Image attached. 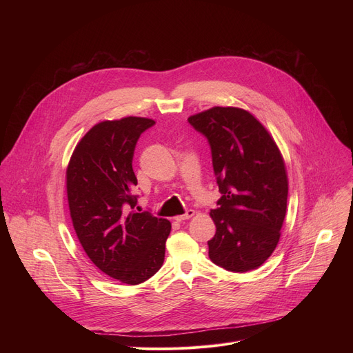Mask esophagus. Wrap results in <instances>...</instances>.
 <instances>
[{"instance_id":"obj_1","label":"esophagus","mask_w":353,"mask_h":353,"mask_svg":"<svg viewBox=\"0 0 353 353\" xmlns=\"http://www.w3.org/2000/svg\"><path fill=\"white\" fill-rule=\"evenodd\" d=\"M194 215H195V211H194V210H187L183 215H179V216H176L174 219H176L177 222H183V221H185V219L192 218Z\"/></svg>"}]
</instances>
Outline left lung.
<instances>
[{"label":"left lung","mask_w":353,"mask_h":353,"mask_svg":"<svg viewBox=\"0 0 353 353\" xmlns=\"http://www.w3.org/2000/svg\"><path fill=\"white\" fill-rule=\"evenodd\" d=\"M211 148L222 196L211 216L210 259L232 272L259 268L272 254L286 214L288 176L264 125L237 108H212L188 117Z\"/></svg>","instance_id":"left-lung-1"}]
</instances>
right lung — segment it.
Returning a JSON list of instances; mask_svg holds the SVG:
<instances>
[{"label":"right lung","instance_id":"obj_1","mask_svg":"<svg viewBox=\"0 0 353 353\" xmlns=\"http://www.w3.org/2000/svg\"><path fill=\"white\" fill-rule=\"evenodd\" d=\"M155 124L142 117L102 121L77 145L67 169L72 225L90 261L123 283L154 276L165 261L172 225L132 211L137 177L132 157L141 134Z\"/></svg>","mask_w":353,"mask_h":353}]
</instances>
